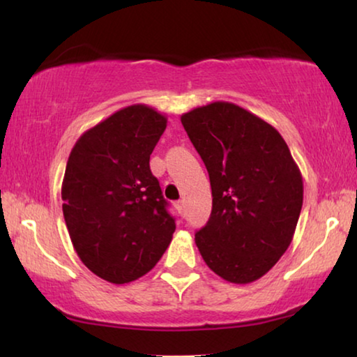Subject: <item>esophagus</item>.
<instances>
[{"label":"esophagus","mask_w":357,"mask_h":357,"mask_svg":"<svg viewBox=\"0 0 357 357\" xmlns=\"http://www.w3.org/2000/svg\"><path fill=\"white\" fill-rule=\"evenodd\" d=\"M175 207H177V211L182 213V215H185V202L183 201H178L175 202Z\"/></svg>","instance_id":"34e87169"}]
</instances>
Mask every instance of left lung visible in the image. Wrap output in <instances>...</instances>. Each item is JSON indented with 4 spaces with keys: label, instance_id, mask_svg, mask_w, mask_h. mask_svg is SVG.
<instances>
[{
    "label": "left lung",
    "instance_id": "8db88e82",
    "mask_svg": "<svg viewBox=\"0 0 357 357\" xmlns=\"http://www.w3.org/2000/svg\"><path fill=\"white\" fill-rule=\"evenodd\" d=\"M206 164L212 213L195 243L206 265L233 284L271 270L292 243L303 178L282 135L265 119L217 100L180 116Z\"/></svg>",
    "mask_w": 357,
    "mask_h": 357
}]
</instances>
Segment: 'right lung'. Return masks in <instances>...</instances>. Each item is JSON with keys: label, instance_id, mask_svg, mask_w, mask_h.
Masks as SVG:
<instances>
[{"label": "right lung", "instance_id": "obj_1", "mask_svg": "<svg viewBox=\"0 0 357 357\" xmlns=\"http://www.w3.org/2000/svg\"><path fill=\"white\" fill-rule=\"evenodd\" d=\"M166 126V114L134 103L71 148L62 182L65 223L81 261L112 284L144 276L172 241L175 222L150 171Z\"/></svg>", "mask_w": 357, "mask_h": 357}]
</instances>
